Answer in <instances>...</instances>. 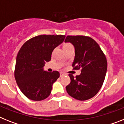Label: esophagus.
Masks as SVG:
<instances>
[{"mask_svg":"<svg viewBox=\"0 0 124 124\" xmlns=\"http://www.w3.org/2000/svg\"><path fill=\"white\" fill-rule=\"evenodd\" d=\"M63 75H64V73L62 72H60V75H61V77L63 76Z\"/></svg>","mask_w":124,"mask_h":124,"instance_id":"esophagus-1","label":"esophagus"}]
</instances>
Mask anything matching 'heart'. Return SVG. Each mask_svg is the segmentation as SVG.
Returning <instances> with one entry per match:
<instances>
[{"mask_svg": "<svg viewBox=\"0 0 124 124\" xmlns=\"http://www.w3.org/2000/svg\"><path fill=\"white\" fill-rule=\"evenodd\" d=\"M72 46L70 44H69V43H65V44H64V45H63V48H65V47H69V46Z\"/></svg>", "mask_w": 124, "mask_h": 124, "instance_id": "1", "label": "heart"}]
</instances>
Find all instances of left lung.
Here are the masks:
<instances>
[{"mask_svg":"<svg viewBox=\"0 0 124 124\" xmlns=\"http://www.w3.org/2000/svg\"><path fill=\"white\" fill-rule=\"evenodd\" d=\"M65 42L75 47L73 69H81V74L74 78L69 74L70 83L66 86L69 95L78 101L94 97L102 87L107 72L106 57L99 44L90 37L68 35Z\"/></svg>","mask_w":124,"mask_h":124,"instance_id":"obj_1","label":"left lung"}]
</instances>
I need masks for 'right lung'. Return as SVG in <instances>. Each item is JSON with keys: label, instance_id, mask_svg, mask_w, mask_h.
Segmentation results:
<instances>
[{"label": "right lung", "instance_id": "obj_1", "mask_svg": "<svg viewBox=\"0 0 124 124\" xmlns=\"http://www.w3.org/2000/svg\"><path fill=\"white\" fill-rule=\"evenodd\" d=\"M63 35H40L23 44L16 59L14 75L21 92L34 101L50 95L52 85L60 76L58 71L44 70L45 63L51 59L52 52L63 42Z\"/></svg>", "mask_w": 124, "mask_h": 124}]
</instances>
